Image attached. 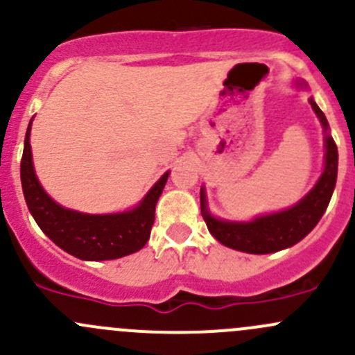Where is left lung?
Returning a JSON list of instances; mask_svg holds the SVG:
<instances>
[{"label": "left lung", "instance_id": "obj_1", "mask_svg": "<svg viewBox=\"0 0 355 355\" xmlns=\"http://www.w3.org/2000/svg\"><path fill=\"white\" fill-rule=\"evenodd\" d=\"M299 87H304V82L297 80ZM314 113L320 118L324 132L328 130V121L324 113L318 108L313 98L309 99ZM324 171L320 177L313 191L295 206L280 213L259 216L247 223L237 221H225L211 216L206 206V192L200 189V213L207 225L209 234L230 249L242 250L249 254H270L277 250L287 249L302 241L311 230L318 225L323 213L330 204L333 189L336 184V171H338V151L333 137L327 132L324 137Z\"/></svg>", "mask_w": 355, "mask_h": 355}]
</instances>
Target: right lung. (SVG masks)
Masks as SVG:
<instances>
[{"label":"right lung","instance_id":"add662e5","mask_svg":"<svg viewBox=\"0 0 355 355\" xmlns=\"http://www.w3.org/2000/svg\"><path fill=\"white\" fill-rule=\"evenodd\" d=\"M31 123L24 142L20 180L28 211L42 232L71 256L84 261L118 259L146 245L155 223L156 202L170 171L156 182L137 207L116 214H85L65 209L49 198L35 177L31 153Z\"/></svg>","mask_w":355,"mask_h":355}]
</instances>
